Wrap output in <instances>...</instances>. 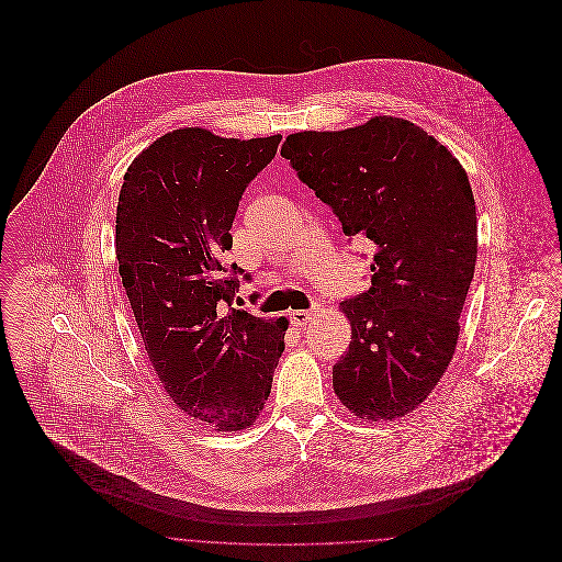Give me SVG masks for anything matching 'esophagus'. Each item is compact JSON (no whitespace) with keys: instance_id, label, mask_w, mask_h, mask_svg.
I'll use <instances>...</instances> for the list:
<instances>
[{"instance_id":"34e87169","label":"esophagus","mask_w":562,"mask_h":562,"mask_svg":"<svg viewBox=\"0 0 562 562\" xmlns=\"http://www.w3.org/2000/svg\"><path fill=\"white\" fill-rule=\"evenodd\" d=\"M312 318H314V312H305V310H294V312H290V322H292L294 326H305Z\"/></svg>"}]
</instances>
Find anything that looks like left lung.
Returning a JSON list of instances; mask_svg holds the SVG:
<instances>
[{
  "label": "left lung",
  "instance_id": "8db88e82",
  "mask_svg": "<svg viewBox=\"0 0 562 562\" xmlns=\"http://www.w3.org/2000/svg\"><path fill=\"white\" fill-rule=\"evenodd\" d=\"M281 156L348 240L372 244L370 290L341 301L352 337L333 366V390L363 419L402 417L428 398L457 348L479 252L468 172L394 116L292 134Z\"/></svg>",
  "mask_w": 562,
  "mask_h": 562
}]
</instances>
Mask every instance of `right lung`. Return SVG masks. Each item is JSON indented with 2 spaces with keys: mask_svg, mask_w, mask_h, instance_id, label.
<instances>
[{
  "mask_svg": "<svg viewBox=\"0 0 562 562\" xmlns=\"http://www.w3.org/2000/svg\"><path fill=\"white\" fill-rule=\"evenodd\" d=\"M279 143L175 130L132 161L116 205L119 274L154 370L181 411L223 432L257 419L285 350L288 321L236 310L244 270L223 263L241 194Z\"/></svg>",
  "mask_w": 562,
  "mask_h": 562,
  "instance_id": "1",
  "label": "right lung"
}]
</instances>
